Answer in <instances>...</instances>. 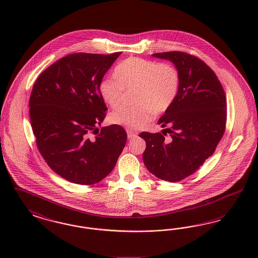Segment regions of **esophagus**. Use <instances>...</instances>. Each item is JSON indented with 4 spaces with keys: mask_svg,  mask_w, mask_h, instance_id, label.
Wrapping results in <instances>:
<instances>
[{
    "mask_svg": "<svg viewBox=\"0 0 258 258\" xmlns=\"http://www.w3.org/2000/svg\"><path fill=\"white\" fill-rule=\"evenodd\" d=\"M126 134H127V137H128V138H135V137L137 136L136 133L133 132V131H130V130L126 131Z\"/></svg>",
    "mask_w": 258,
    "mask_h": 258,
    "instance_id": "34e87169",
    "label": "esophagus"
}]
</instances>
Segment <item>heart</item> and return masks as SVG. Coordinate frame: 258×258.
I'll list each match as a JSON object with an SVG mask.
<instances>
[{"mask_svg": "<svg viewBox=\"0 0 258 258\" xmlns=\"http://www.w3.org/2000/svg\"><path fill=\"white\" fill-rule=\"evenodd\" d=\"M116 77L101 79L99 92L111 107L123 101L125 90L136 88L134 106L123 105L111 113L110 120L130 130H139L152 119L154 112L163 113L178 95L180 74L171 62L131 57L115 69Z\"/></svg>", "mask_w": 258, "mask_h": 258, "instance_id": "obj_1", "label": "heart"}]
</instances>
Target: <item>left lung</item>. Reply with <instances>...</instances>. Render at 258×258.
<instances>
[{
	"label": "left lung",
	"instance_id": "left-lung-1",
	"mask_svg": "<svg viewBox=\"0 0 258 258\" xmlns=\"http://www.w3.org/2000/svg\"><path fill=\"white\" fill-rule=\"evenodd\" d=\"M154 56L175 64L180 87L171 106L158 122L162 127H169L162 134L139 135L146 141L143 161L159 179L179 182L198 170L214 154L225 131L226 98L218 76L197 56L183 51Z\"/></svg>",
	"mask_w": 258,
	"mask_h": 258
}]
</instances>
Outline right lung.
<instances>
[{"label": "right lung", "instance_id": "add662e5", "mask_svg": "<svg viewBox=\"0 0 258 258\" xmlns=\"http://www.w3.org/2000/svg\"><path fill=\"white\" fill-rule=\"evenodd\" d=\"M121 55L74 53L37 77L30 96V120L37 149L50 168L79 184L100 182L126 142L123 126L101 127L106 105L99 83Z\"/></svg>", "mask_w": 258, "mask_h": 258}]
</instances>
